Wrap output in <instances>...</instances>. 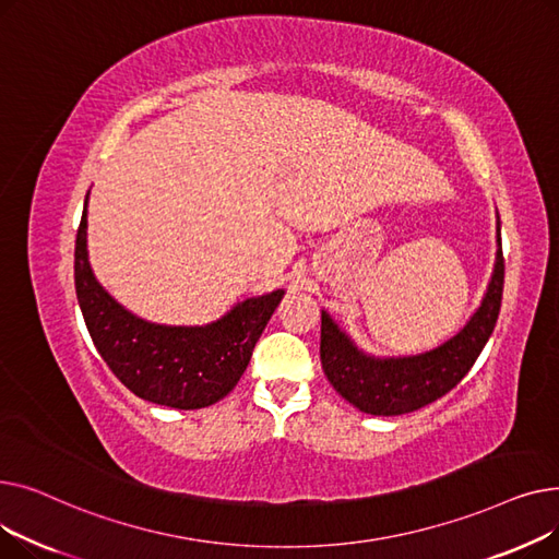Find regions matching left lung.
I'll return each instance as SVG.
<instances>
[{
    "mask_svg": "<svg viewBox=\"0 0 559 559\" xmlns=\"http://www.w3.org/2000/svg\"><path fill=\"white\" fill-rule=\"evenodd\" d=\"M506 260L498 222V251L487 295L466 326L442 346L407 358H373L360 350L321 310V367L350 405L367 415L396 417L437 401L468 373L485 348L503 299Z\"/></svg>",
    "mask_w": 559,
    "mask_h": 559,
    "instance_id": "8db88e82",
    "label": "left lung"
}]
</instances>
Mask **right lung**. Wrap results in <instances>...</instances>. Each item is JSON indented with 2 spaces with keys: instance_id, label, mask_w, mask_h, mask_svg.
Segmentation results:
<instances>
[{
  "instance_id": "add662e5",
  "label": "right lung",
  "mask_w": 559,
  "mask_h": 559,
  "mask_svg": "<svg viewBox=\"0 0 559 559\" xmlns=\"http://www.w3.org/2000/svg\"><path fill=\"white\" fill-rule=\"evenodd\" d=\"M87 194L74 247L76 299L99 356L135 396L199 409L224 399L245 373L253 346L285 292L247 299L205 326H163L117 304L87 262Z\"/></svg>"
}]
</instances>
